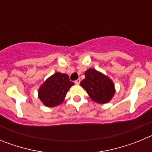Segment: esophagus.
I'll list each match as a JSON object with an SVG mask.
<instances>
[{
    "mask_svg": "<svg viewBox=\"0 0 152 152\" xmlns=\"http://www.w3.org/2000/svg\"><path fill=\"white\" fill-rule=\"evenodd\" d=\"M80 79H77V80H75V84H80Z\"/></svg>",
    "mask_w": 152,
    "mask_h": 152,
    "instance_id": "34e87169",
    "label": "esophagus"
}]
</instances>
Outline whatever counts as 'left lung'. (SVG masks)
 I'll list each match as a JSON object with an SVG mask.
<instances>
[{
	"mask_svg": "<svg viewBox=\"0 0 152 152\" xmlns=\"http://www.w3.org/2000/svg\"><path fill=\"white\" fill-rule=\"evenodd\" d=\"M85 78L80 85L87 91L91 100L98 103H107L115 94L114 84L108 76L89 68L84 73Z\"/></svg>",
	"mask_w": 152,
	"mask_h": 152,
	"instance_id": "obj_1",
	"label": "left lung"
}]
</instances>
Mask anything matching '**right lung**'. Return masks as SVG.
I'll return each instance as SVG.
<instances>
[{
	"instance_id": "right-lung-1",
	"label": "right lung",
	"mask_w": 152,
	"mask_h": 152,
	"mask_svg": "<svg viewBox=\"0 0 152 152\" xmlns=\"http://www.w3.org/2000/svg\"><path fill=\"white\" fill-rule=\"evenodd\" d=\"M74 84L68 75L56 72L40 86L38 96L46 107H56L63 103L67 92Z\"/></svg>"
}]
</instances>
